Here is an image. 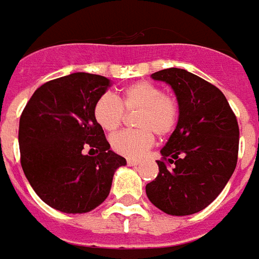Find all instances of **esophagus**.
Segmentation results:
<instances>
[{
    "mask_svg": "<svg viewBox=\"0 0 259 259\" xmlns=\"http://www.w3.org/2000/svg\"><path fill=\"white\" fill-rule=\"evenodd\" d=\"M140 161H137V159H127V165L129 166H136V165H139Z\"/></svg>",
    "mask_w": 259,
    "mask_h": 259,
    "instance_id": "obj_1",
    "label": "esophagus"
}]
</instances>
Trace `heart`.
Wrapping results in <instances>:
<instances>
[{
	"label": "heart",
	"instance_id": "heart-1",
	"mask_svg": "<svg viewBox=\"0 0 259 259\" xmlns=\"http://www.w3.org/2000/svg\"><path fill=\"white\" fill-rule=\"evenodd\" d=\"M124 111L133 112L139 129L123 130L111 139V147L119 155L140 158L154 144V133L170 135L179 120V104L152 81H137L120 91L116 98L104 94L94 104V119L102 129L115 132L124 119Z\"/></svg>",
	"mask_w": 259,
	"mask_h": 259
}]
</instances>
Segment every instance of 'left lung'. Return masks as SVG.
<instances>
[{"instance_id": "1", "label": "left lung", "mask_w": 259, "mask_h": 259, "mask_svg": "<svg viewBox=\"0 0 259 259\" xmlns=\"http://www.w3.org/2000/svg\"><path fill=\"white\" fill-rule=\"evenodd\" d=\"M174 89L178 126L158 161L159 174L146 186L148 200L169 215L202 211L221 194L239 155V123L218 87L185 69L151 74Z\"/></svg>"}]
</instances>
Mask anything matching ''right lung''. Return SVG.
<instances>
[{"label":"right lung","instance_id":"1","mask_svg":"<svg viewBox=\"0 0 259 259\" xmlns=\"http://www.w3.org/2000/svg\"><path fill=\"white\" fill-rule=\"evenodd\" d=\"M109 87L100 74L79 72L40 85L19 120L20 165L46 204L65 213L94 209L126 159L109 150L94 104ZM87 149L96 156L85 155Z\"/></svg>","mask_w":259,"mask_h":259}]
</instances>
